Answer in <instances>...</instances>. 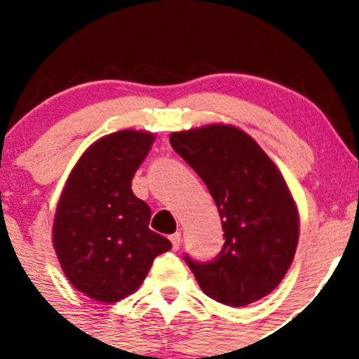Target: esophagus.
<instances>
[{
  "label": "esophagus",
  "instance_id": "obj_1",
  "mask_svg": "<svg viewBox=\"0 0 359 359\" xmlns=\"http://www.w3.org/2000/svg\"><path fill=\"white\" fill-rule=\"evenodd\" d=\"M182 237V235L179 233V231H177V233H173V235H170V242H172V249L173 250H179V247H180V238Z\"/></svg>",
  "mask_w": 359,
  "mask_h": 359
}]
</instances>
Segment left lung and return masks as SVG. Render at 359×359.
Returning a JSON list of instances; mask_svg holds the SVG:
<instances>
[{"label":"left lung","instance_id":"obj_1","mask_svg":"<svg viewBox=\"0 0 359 359\" xmlns=\"http://www.w3.org/2000/svg\"><path fill=\"white\" fill-rule=\"evenodd\" d=\"M170 144L210 189L224 231L215 261L186 257L201 290L230 306L267 297L288 273L300 237V215L283 173L254 137L231 124L172 133Z\"/></svg>","mask_w":359,"mask_h":359}]
</instances>
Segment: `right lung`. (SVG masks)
<instances>
[{
    "label": "right lung",
    "instance_id": "obj_1",
    "mask_svg": "<svg viewBox=\"0 0 359 359\" xmlns=\"http://www.w3.org/2000/svg\"><path fill=\"white\" fill-rule=\"evenodd\" d=\"M149 131L122 129L85 149L68 175L53 223V245L73 288L116 303L143 285L172 243L148 228L151 211L131 189L155 143Z\"/></svg>",
    "mask_w": 359,
    "mask_h": 359
}]
</instances>
